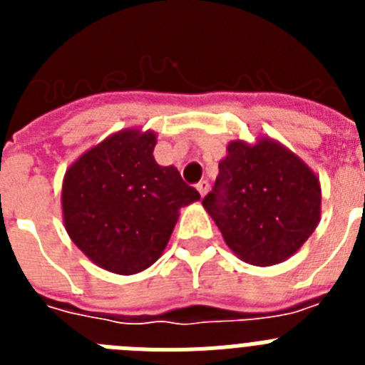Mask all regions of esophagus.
I'll use <instances>...</instances> for the list:
<instances>
[{
    "instance_id": "esophagus-1",
    "label": "esophagus",
    "mask_w": 365,
    "mask_h": 365,
    "mask_svg": "<svg viewBox=\"0 0 365 365\" xmlns=\"http://www.w3.org/2000/svg\"><path fill=\"white\" fill-rule=\"evenodd\" d=\"M208 188H210V186H208V182H206V180H201V182H199L197 192L201 193V197H205L206 193H208Z\"/></svg>"
}]
</instances>
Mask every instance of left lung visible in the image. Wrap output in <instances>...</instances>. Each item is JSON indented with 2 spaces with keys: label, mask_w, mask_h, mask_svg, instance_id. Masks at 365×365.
Segmentation results:
<instances>
[{
  "label": "left lung",
  "mask_w": 365,
  "mask_h": 365,
  "mask_svg": "<svg viewBox=\"0 0 365 365\" xmlns=\"http://www.w3.org/2000/svg\"><path fill=\"white\" fill-rule=\"evenodd\" d=\"M202 206L235 256L256 267L289 259L316 230L320 179L289 148L270 137L232 140L219 160L215 186Z\"/></svg>",
  "instance_id": "obj_1"
}]
</instances>
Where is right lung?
I'll return each instance as SVG.
<instances>
[{
    "instance_id": "1",
    "label": "right lung",
    "mask_w": 365,
    "mask_h": 365,
    "mask_svg": "<svg viewBox=\"0 0 365 365\" xmlns=\"http://www.w3.org/2000/svg\"><path fill=\"white\" fill-rule=\"evenodd\" d=\"M157 133L128 128L67 168L63 225L71 241L109 272H143L164 252L182 206L199 201L175 166L153 157Z\"/></svg>"
}]
</instances>
